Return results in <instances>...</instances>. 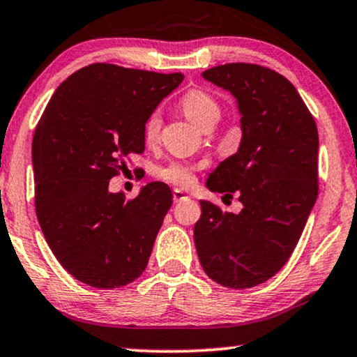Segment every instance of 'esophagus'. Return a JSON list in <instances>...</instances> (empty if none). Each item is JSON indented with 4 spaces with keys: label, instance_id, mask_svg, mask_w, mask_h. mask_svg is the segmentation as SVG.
Listing matches in <instances>:
<instances>
[{
    "label": "esophagus",
    "instance_id": "obj_1",
    "mask_svg": "<svg viewBox=\"0 0 357 357\" xmlns=\"http://www.w3.org/2000/svg\"><path fill=\"white\" fill-rule=\"evenodd\" d=\"M188 197H190V196H188L184 191H181V190H173V201H174V203H181V201L188 199Z\"/></svg>",
    "mask_w": 357,
    "mask_h": 357
}]
</instances>
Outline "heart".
<instances>
[{
    "label": "heart",
    "instance_id": "1",
    "mask_svg": "<svg viewBox=\"0 0 357 357\" xmlns=\"http://www.w3.org/2000/svg\"><path fill=\"white\" fill-rule=\"evenodd\" d=\"M181 109L184 114L188 116V119H191L201 130L206 128H214L218 121L221 119V106L218 105L216 98L211 93H208L206 89H191L183 96L181 100ZM161 130V114L160 111H153L148 116L144 123V139L148 143L158 139ZM158 178H161L162 181L176 184V186H191L195 181V176H192L191 169L188 166L179 165V162H171L165 167H160L156 171Z\"/></svg>",
    "mask_w": 357,
    "mask_h": 357
}]
</instances>
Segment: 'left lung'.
<instances>
[{
	"mask_svg": "<svg viewBox=\"0 0 357 357\" xmlns=\"http://www.w3.org/2000/svg\"><path fill=\"white\" fill-rule=\"evenodd\" d=\"M229 91L241 114V143L206 186L239 196L238 214L201 203L195 244L204 273L218 284L248 289L273 278L293 255L317 197V128L293 84L251 63L203 73Z\"/></svg>",
	"mask_w": 357,
	"mask_h": 357,
	"instance_id": "left-lung-1",
	"label": "left lung"
}]
</instances>
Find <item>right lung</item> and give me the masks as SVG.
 <instances>
[{
    "label": "right lung",
    "mask_w": 357,
    "mask_h": 357,
    "mask_svg": "<svg viewBox=\"0 0 357 357\" xmlns=\"http://www.w3.org/2000/svg\"><path fill=\"white\" fill-rule=\"evenodd\" d=\"M183 78L89 64L58 86L38 123V221L56 259L84 284L126 286L148 266L173 192L154 181L128 201L108 186L131 154L144 151L146 119Z\"/></svg>",
    "instance_id": "right-lung-1"
}]
</instances>
